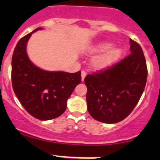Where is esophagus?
Instances as JSON below:
<instances>
[{"label":"esophagus","instance_id":"34e87169","mask_svg":"<svg viewBox=\"0 0 160 160\" xmlns=\"http://www.w3.org/2000/svg\"><path fill=\"white\" fill-rule=\"evenodd\" d=\"M86 75H87V72H85L84 70H83L81 72V80H82V81H83V80H84V78H85V77H86Z\"/></svg>","mask_w":160,"mask_h":160}]
</instances>
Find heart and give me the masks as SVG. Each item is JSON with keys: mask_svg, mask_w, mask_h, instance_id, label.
Returning <instances> with one entry per match:
<instances>
[{"mask_svg": "<svg viewBox=\"0 0 160 160\" xmlns=\"http://www.w3.org/2000/svg\"><path fill=\"white\" fill-rule=\"evenodd\" d=\"M112 44L109 42H103L97 45L92 49L93 52H103L93 58L92 61L93 67L98 70H103L110 67L116 60L119 59L122 55V50L118 47H113Z\"/></svg>", "mask_w": 160, "mask_h": 160, "instance_id": "b5f03b06", "label": "heart"}]
</instances>
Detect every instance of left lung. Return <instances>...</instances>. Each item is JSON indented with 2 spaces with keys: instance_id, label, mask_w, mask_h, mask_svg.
Here are the masks:
<instances>
[{
  "instance_id": "left-lung-1",
  "label": "left lung",
  "mask_w": 160,
  "mask_h": 160,
  "mask_svg": "<svg viewBox=\"0 0 160 160\" xmlns=\"http://www.w3.org/2000/svg\"><path fill=\"white\" fill-rule=\"evenodd\" d=\"M130 41L131 54L105 70L85 77L88 110L95 120L114 124L128 117L146 87L147 67L141 46Z\"/></svg>"
}]
</instances>
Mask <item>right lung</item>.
I'll use <instances>...</instances> for the list:
<instances>
[{
    "label": "right lung",
    "instance_id": "right-lung-1",
    "mask_svg": "<svg viewBox=\"0 0 160 160\" xmlns=\"http://www.w3.org/2000/svg\"><path fill=\"white\" fill-rule=\"evenodd\" d=\"M36 28L21 38L16 45L11 61V80L14 93L22 105L35 118L51 120L67 109V100L81 82V72L42 70L28 58L26 46Z\"/></svg>",
    "mask_w": 160,
    "mask_h": 160
}]
</instances>
